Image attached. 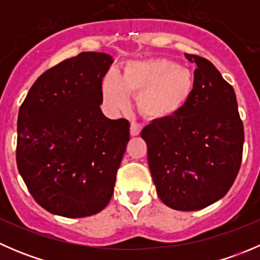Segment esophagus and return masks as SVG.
Listing matches in <instances>:
<instances>
[{"mask_svg": "<svg viewBox=\"0 0 260 260\" xmlns=\"http://www.w3.org/2000/svg\"><path fill=\"white\" fill-rule=\"evenodd\" d=\"M141 131H142V125L140 123H131V136H138L141 133Z\"/></svg>", "mask_w": 260, "mask_h": 260, "instance_id": "obj_1", "label": "esophagus"}]
</instances>
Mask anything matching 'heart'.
Returning a JSON list of instances; mask_svg holds the SVG:
<instances>
[{"label": "heart", "mask_w": 260, "mask_h": 260, "mask_svg": "<svg viewBox=\"0 0 260 260\" xmlns=\"http://www.w3.org/2000/svg\"><path fill=\"white\" fill-rule=\"evenodd\" d=\"M193 88L188 68L165 57L129 60L119 77L108 74L102 81V94L109 108L124 109L129 94L137 95L138 111L147 118L164 119L180 112Z\"/></svg>", "instance_id": "b5f03b06"}]
</instances>
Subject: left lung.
<instances>
[{
  "label": "left lung",
  "mask_w": 260,
  "mask_h": 260,
  "mask_svg": "<svg viewBox=\"0 0 260 260\" xmlns=\"http://www.w3.org/2000/svg\"><path fill=\"white\" fill-rule=\"evenodd\" d=\"M195 62L187 103L172 117L154 119L141 137L157 195L169 208L200 210L226 195L239 172L244 127L233 86L205 57Z\"/></svg>",
  "instance_id": "obj_1"
}]
</instances>
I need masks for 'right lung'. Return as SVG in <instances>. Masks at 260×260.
I'll return each mask as SVG.
<instances>
[{"label":"right lung","instance_id":"add662e5","mask_svg":"<svg viewBox=\"0 0 260 260\" xmlns=\"http://www.w3.org/2000/svg\"><path fill=\"white\" fill-rule=\"evenodd\" d=\"M113 62L80 52L46 70L21 104L16 162L36 203L65 217L102 211L129 141V122L102 113V80Z\"/></svg>","mask_w":260,"mask_h":260}]
</instances>
